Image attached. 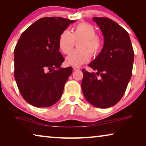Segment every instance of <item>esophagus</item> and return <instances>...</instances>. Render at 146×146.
<instances>
[{
  "mask_svg": "<svg viewBox=\"0 0 146 146\" xmlns=\"http://www.w3.org/2000/svg\"><path fill=\"white\" fill-rule=\"evenodd\" d=\"M73 70H80V68H77V67H73Z\"/></svg>",
  "mask_w": 146,
  "mask_h": 146,
  "instance_id": "34e87169",
  "label": "esophagus"
}]
</instances>
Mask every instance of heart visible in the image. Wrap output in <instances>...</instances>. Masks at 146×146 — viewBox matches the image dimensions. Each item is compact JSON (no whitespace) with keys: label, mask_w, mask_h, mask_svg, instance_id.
Returning a JSON list of instances; mask_svg holds the SVG:
<instances>
[{"label":"heart","mask_w":146,"mask_h":146,"mask_svg":"<svg viewBox=\"0 0 146 146\" xmlns=\"http://www.w3.org/2000/svg\"><path fill=\"white\" fill-rule=\"evenodd\" d=\"M82 40L78 44V50L71 52L66 58V64L73 67H79L88 62L91 56H97L102 51L103 41L97 36V31L93 25L87 23L78 24L73 31L64 30L58 38V47L64 54L70 53L75 41Z\"/></svg>","instance_id":"heart-1"}]
</instances>
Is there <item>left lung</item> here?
Returning a JSON list of instances; mask_svg holds the SVG:
<instances>
[{
	"instance_id": "left-lung-1",
	"label": "left lung",
	"mask_w": 146,
	"mask_h": 146,
	"mask_svg": "<svg viewBox=\"0 0 146 146\" xmlns=\"http://www.w3.org/2000/svg\"><path fill=\"white\" fill-rule=\"evenodd\" d=\"M93 20L100 27L104 43L101 52L89 64L97 73L82 70L81 87L91 105L108 108L119 102L125 93L132 75L134 51L129 34L119 24L107 17Z\"/></svg>"
}]
</instances>
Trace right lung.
<instances>
[{"label": "right lung", "mask_w": 146, "mask_h": 146, "mask_svg": "<svg viewBox=\"0 0 146 146\" xmlns=\"http://www.w3.org/2000/svg\"><path fill=\"white\" fill-rule=\"evenodd\" d=\"M75 21L44 17L31 24L19 39L14 50L15 78L27 102L46 108L57 102L72 68H61L64 58L59 51L62 32Z\"/></svg>", "instance_id": "1"}]
</instances>
